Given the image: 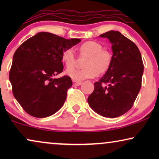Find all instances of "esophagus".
<instances>
[{"instance_id": "1", "label": "esophagus", "mask_w": 159, "mask_h": 159, "mask_svg": "<svg viewBox=\"0 0 159 159\" xmlns=\"http://www.w3.org/2000/svg\"><path fill=\"white\" fill-rule=\"evenodd\" d=\"M73 85L74 86H79L82 84L81 82H78V81H75V80H73Z\"/></svg>"}]
</instances>
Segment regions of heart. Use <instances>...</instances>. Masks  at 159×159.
Here are the masks:
<instances>
[{"label": "heart", "mask_w": 159, "mask_h": 159, "mask_svg": "<svg viewBox=\"0 0 159 159\" xmlns=\"http://www.w3.org/2000/svg\"><path fill=\"white\" fill-rule=\"evenodd\" d=\"M79 51L82 55L88 56L85 62L86 68L77 69H69L66 75L75 81H82L97 77L99 71L103 73L109 68L111 62V55L109 52L103 50L100 43L95 41H87L80 45ZM75 54L72 48H67L63 51L61 61L67 68L75 65Z\"/></svg>", "instance_id": "1"}]
</instances>
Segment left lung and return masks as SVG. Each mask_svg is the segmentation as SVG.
<instances>
[{"label":"left lung","mask_w":159,"mask_h":159,"mask_svg":"<svg viewBox=\"0 0 159 159\" xmlns=\"http://www.w3.org/2000/svg\"><path fill=\"white\" fill-rule=\"evenodd\" d=\"M100 37L111 43L113 56L107 71L94 83L88 102L101 116L115 118L132 108L140 92L144 66L137 45L119 32L111 30Z\"/></svg>","instance_id":"1"}]
</instances>
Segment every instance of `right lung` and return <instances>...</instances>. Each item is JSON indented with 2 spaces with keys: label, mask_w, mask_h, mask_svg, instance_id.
Wrapping results in <instances>:
<instances>
[{
  "label": "right lung",
  "mask_w": 159,
  "mask_h": 159,
  "mask_svg": "<svg viewBox=\"0 0 159 159\" xmlns=\"http://www.w3.org/2000/svg\"><path fill=\"white\" fill-rule=\"evenodd\" d=\"M80 42V39L66 40L41 32L16 49L9 80L14 98L27 114L44 118L62 107L72 81L68 76L58 79L53 77L63 71V51Z\"/></svg>",
  "instance_id": "obj_1"
}]
</instances>
